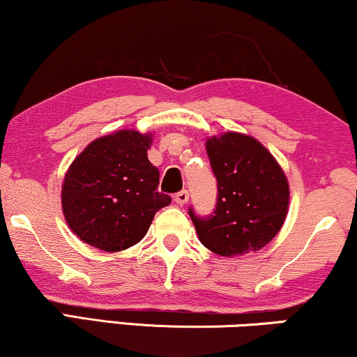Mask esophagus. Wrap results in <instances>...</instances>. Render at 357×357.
Wrapping results in <instances>:
<instances>
[{
	"instance_id": "1",
	"label": "esophagus",
	"mask_w": 357,
	"mask_h": 357,
	"mask_svg": "<svg viewBox=\"0 0 357 357\" xmlns=\"http://www.w3.org/2000/svg\"><path fill=\"white\" fill-rule=\"evenodd\" d=\"M188 198H190V195H188L187 190H182V192L175 193V197H174L175 203H177V204H185L188 202Z\"/></svg>"
}]
</instances>
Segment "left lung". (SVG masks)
I'll return each instance as SVG.
<instances>
[{
	"label": "left lung",
	"mask_w": 357,
	"mask_h": 357,
	"mask_svg": "<svg viewBox=\"0 0 357 357\" xmlns=\"http://www.w3.org/2000/svg\"><path fill=\"white\" fill-rule=\"evenodd\" d=\"M218 180L213 214L190 218L202 243L221 257L257 252L280 232L289 204V185L276 159L252 136L229 133L206 141Z\"/></svg>",
	"instance_id": "left-lung-1"
}]
</instances>
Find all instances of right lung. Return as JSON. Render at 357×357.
Wrapping results in <instances>:
<instances>
[{
	"label": "right lung",
	"mask_w": 357,
	"mask_h": 357,
	"mask_svg": "<svg viewBox=\"0 0 357 357\" xmlns=\"http://www.w3.org/2000/svg\"><path fill=\"white\" fill-rule=\"evenodd\" d=\"M151 135L121 130L92 141L68 169L61 206L71 231L105 252L125 250L146 236L154 214L172 202L158 192L149 162Z\"/></svg>",
	"instance_id": "obj_1"
}]
</instances>
